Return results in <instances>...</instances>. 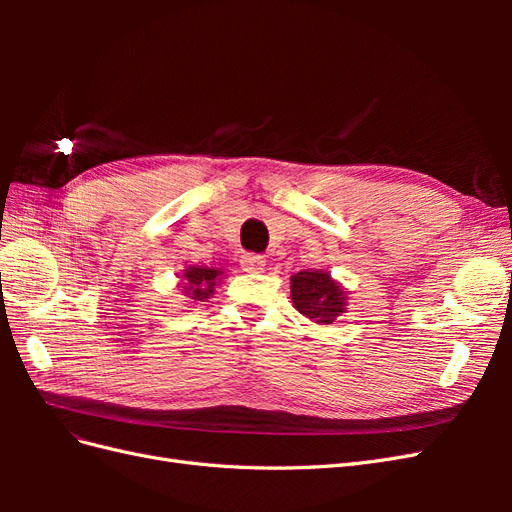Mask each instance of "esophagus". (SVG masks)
Wrapping results in <instances>:
<instances>
[{
    "mask_svg": "<svg viewBox=\"0 0 512 512\" xmlns=\"http://www.w3.org/2000/svg\"><path fill=\"white\" fill-rule=\"evenodd\" d=\"M265 265H267V260L258 254H243L241 256V269L245 273H260V271H265Z\"/></svg>",
    "mask_w": 512,
    "mask_h": 512,
    "instance_id": "esophagus-1",
    "label": "esophagus"
}]
</instances>
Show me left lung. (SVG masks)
<instances>
[{
    "label": "left lung",
    "mask_w": 512,
    "mask_h": 512,
    "mask_svg": "<svg viewBox=\"0 0 512 512\" xmlns=\"http://www.w3.org/2000/svg\"><path fill=\"white\" fill-rule=\"evenodd\" d=\"M294 307L318 324H331L346 312V290L327 271H299L290 277Z\"/></svg>",
    "instance_id": "1"
}]
</instances>
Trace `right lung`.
Here are the masks:
<instances>
[{"label": "right lung", "instance_id": "right-lung-1", "mask_svg": "<svg viewBox=\"0 0 512 512\" xmlns=\"http://www.w3.org/2000/svg\"><path fill=\"white\" fill-rule=\"evenodd\" d=\"M224 271L222 269H213V267H196L190 265L188 269H183L181 275V288L185 292V297L192 301H205L215 292V286L222 280Z\"/></svg>", "mask_w": 512, "mask_h": 512}]
</instances>
